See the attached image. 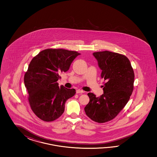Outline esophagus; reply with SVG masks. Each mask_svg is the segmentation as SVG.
<instances>
[{
	"instance_id": "obj_1",
	"label": "esophagus",
	"mask_w": 157,
	"mask_h": 157,
	"mask_svg": "<svg viewBox=\"0 0 157 157\" xmlns=\"http://www.w3.org/2000/svg\"><path fill=\"white\" fill-rule=\"evenodd\" d=\"M76 94L83 93H85V91L82 90H81V89H78V90H76Z\"/></svg>"
}]
</instances>
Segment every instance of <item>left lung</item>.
Instances as JSON below:
<instances>
[{
	"label": "left lung",
	"mask_w": 157,
	"mask_h": 157,
	"mask_svg": "<svg viewBox=\"0 0 157 157\" xmlns=\"http://www.w3.org/2000/svg\"><path fill=\"white\" fill-rule=\"evenodd\" d=\"M102 70L104 79V94L96 97L87 94L90 101L85 108L86 115L93 121L104 123L115 118L127 104L133 90L135 74L125 55L108 51L93 53Z\"/></svg>",
	"instance_id": "8db88e82"
}]
</instances>
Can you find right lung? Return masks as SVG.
Here are the masks:
<instances>
[{
  "label": "right lung",
  "mask_w": 157,
  "mask_h": 157,
  "mask_svg": "<svg viewBox=\"0 0 157 157\" xmlns=\"http://www.w3.org/2000/svg\"><path fill=\"white\" fill-rule=\"evenodd\" d=\"M79 55L76 51L48 48L31 60L24 83L30 108L39 119L47 122L58 119L64 111L67 100L75 95L74 89L59 87L57 81Z\"/></svg>",
  "instance_id": "obj_1"
}]
</instances>
